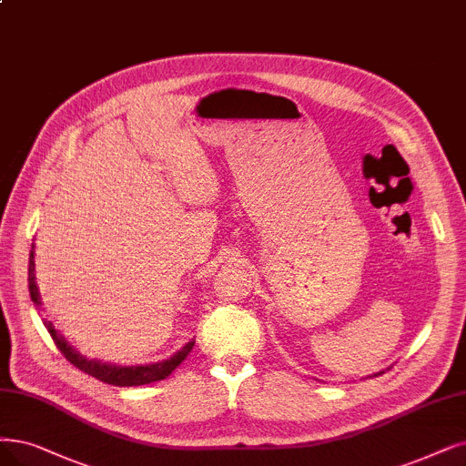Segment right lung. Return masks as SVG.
Segmentation results:
<instances>
[{
    "label": "right lung",
    "mask_w": 466,
    "mask_h": 466,
    "mask_svg": "<svg viewBox=\"0 0 466 466\" xmlns=\"http://www.w3.org/2000/svg\"><path fill=\"white\" fill-rule=\"evenodd\" d=\"M28 290H30L32 302L40 308L42 300H40V292H38V287H35V277H34V247L30 250V262H28ZM44 325H46L47 332L51 334L53 342L57 344L63 356L72 365H76L80 370H84V373L96 377L97 380H103L106 384H115V386H141V384H151V382L162 380L168 375H172V370L189 356V351L195 346V340L187 342L177 353H174V356L166 361H158V363H151V365L122 367V365H110V363H101L96 360L84 358L80 351H76V348L70 346V342L63 337L61 330L53 327L51 321L44 319Z\"/></svg>",
    "instance_id": "add662e5"
}]
</instances>
